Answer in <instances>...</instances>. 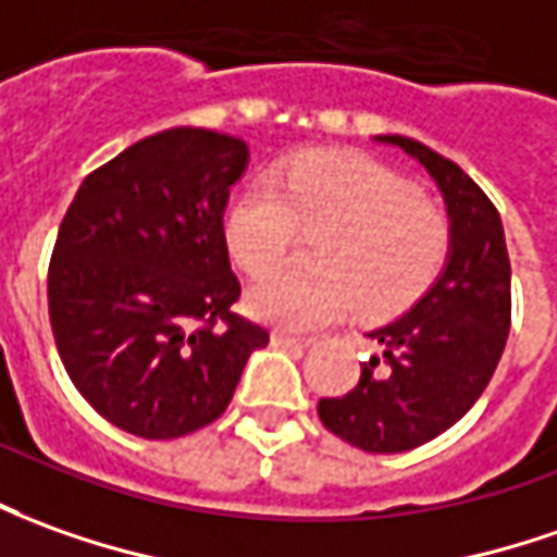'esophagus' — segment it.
Wrapping results in <instances>:
<instances>
[{
  "mask_svg": "<svg viewBox=\"0 0 557 557\" xmlns=\"http://www.w3.org/2000/svg\"><path fill=\"white\" fill-rule=\"evenodd\" d=\"M312 343L315 339H309V336H294V333H282V330L272 333V345L275 348H309Z\"/></svg>",
  "mask_w": 557,
  "mask_h": 557,
  "instance_id": "esophagus-1",
  "label": "esophagus"
}]
</instances>
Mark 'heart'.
<instances>
[{
    "mask_svg": "<svg viewBox=\"0 0 557 557\" xmlns=\"http://www.w3.org/2000/svg\"><path fill=\"white\" fill-rule=\"evenodd\" d=\"M294 228H327L312 276L273 273L251 285L245 306L260 321L315 330L358 302L388 315L416 300L443 270L448 227L416 184L367 157L306 154L275 182L257 178L230 202L224 239L248 275L274 269Z\"/></svg>",
    "mask_w": 557,
    "mask_h": 557,
    "instance_id": "heart-1",
    "label": "heart"
}]
</instances>
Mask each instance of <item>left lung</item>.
I'll return each mask as SVG.
<instances>
[{"label":"left lung","instance_id":"obj_1","mask_svg":"<svg viewBox=\"0 0 557 557\" xmlns=\"http://www.w3.org/2000/svg\"><path fill=\"white\" fill-rule=\"evenodd\" d=\"M428 169L448 214L446 267L416 306L367 336L379 355L345 397L318 403L324 428L373 455L431 443L488 388L509 336L504 224L458 163L406 136H375Z\"/></svg>","mask_w":557,"mask_h":557}]
</instances>
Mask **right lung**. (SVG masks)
I'll list each match as a JSON object with an SVG mask.
<instances>
[{
	"mask_svg": "<svg viewBox=\"0 0 557 557\" xmlns=\"http://www.w3.org/2000/svg\"><path fill=\"white\" fill-rule=\"evenodd\" d=\"M227 133L172 126L81 182L57 233L48 309L69 379L114 428L212 424L270 333L239 318L224 212L248 169Z\"/></svg>",
	"mask_w": 557,
	"mask_h": 557,
	"instance_id": "add662e5",
	"label": "right lung"
}]
</instances>
